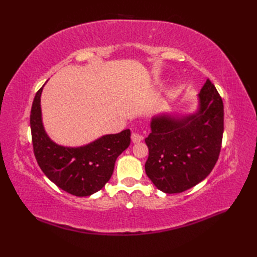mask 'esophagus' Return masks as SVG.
Segmentation results:
<instances>
[{"label": "esophagus", "instance_id": "esophagus-1", "mask_svg": "<svg viewBox=\"0 0 257 257\" xmlns=\"http://www.w3.org/2000/svg\"><path fill=\"white\" fill-rule=\"evenodd\" d=\"M143 139H144V136L142 134H139V133H133V134H132V142H133L134 144L141 143Z\"/></svg>", "mask_w": 257, "mask_h": 257}]
</instances>
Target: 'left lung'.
Segmentation results:
<instances>
[{
  "instance_id": "1",
  "label": "left lung",
  "mask_w": 257,
  "mask_h": 257,
  "mask_svg": "<svg viewBox=\"0 0 257 257\" xmlns=\"http://www.w3.org/2000/svg\"><path fill=\"white\" fill-rule=\"evenodd\" d=\"M145 142L149 157L146 174L159 190L181 193L211 173L219 159L224 132L223 100L207 79L198 94L196 112L153 116Z\"/></svg>"
}]
</instances>
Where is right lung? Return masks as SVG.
<instances>
[{
    "instance_id": "add662e5",
    "label": "right lung",
    "mask_w": 257,
    "mask_h": 257,
    "mask_svg": "<svg viewBox=\"0 0 257 257\" xmlns=\"http://www.w3.org/2000/svg\"><path fill=\"white\" fill-rule=\"evenodd\" d=\"M44 85L36 93L30 115L36 161L43 173L60 189L75 196H90L109 181L116 158L131 144V131L104 135L76 148L56 144L46 133L42 120Z\"/></svg>"
}]
</instances>
